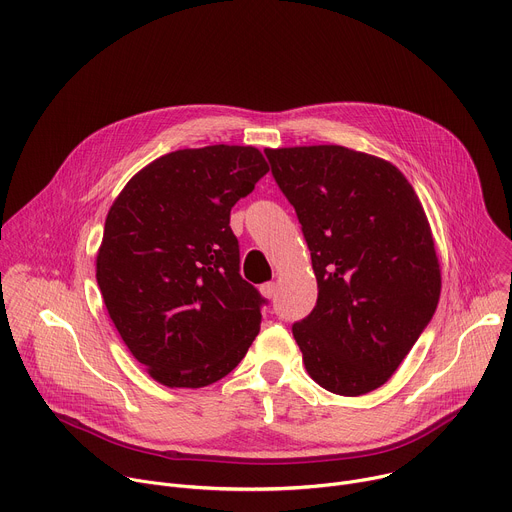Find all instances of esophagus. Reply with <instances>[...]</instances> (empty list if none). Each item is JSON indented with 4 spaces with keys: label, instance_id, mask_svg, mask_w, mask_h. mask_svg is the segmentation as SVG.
Masks as SVG:
<instances>
[{
    "label": "esophagus",
    "instance_id": "obj_1",
    "mask_svg": "<svg viewBox=\"0 0 512 512\" xmlns=\"http://www.w3.org/2000/svg\"><path fill=\"white\" fill-rule=\"evenodd\" d=\"M259 291H261V296H263V298L271 300V298L275 296V291H277V285H275V283H263V285L259 287Z\"/></svg>",
    "mask_w": 512,
    "mask_h": 512
}]
</instances>
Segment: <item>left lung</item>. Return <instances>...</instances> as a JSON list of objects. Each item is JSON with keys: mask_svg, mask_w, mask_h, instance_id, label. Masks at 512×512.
Segmentation results:
<instances>
[{"mask_svg": "<svg viewBox=\"0 0 512 512\" xmlns=\"http://www.w3.org/2000/svg\"><path fill=\"white\" fill-rule=\"evenodd\" d=\"M296 208L318 302L294 324L308 375L358 397L385 385L429 324L442 291L425 210L397 166L344 145L265 150Z\"/></svg>", "mask_w": 512, "mask_h": 512, "instance_id": "1", "label": "left lung"}]
</instances>
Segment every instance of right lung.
<instances>
[{"label": "right lung", "instance_id": "right-lung-1", "mask_svg": "<svg viewBox=\"0 0 512 512\" xmlns=\"http://www.w3.org/2000/svg\"><path fill=\"white\" fill-rule=\"evenodd\" d=\"M269 172L253 145H206L139 170L111 204L97 283L121 340L170 389L227 377L259 334L231 208Z\"/></svg>", "mask_w": 512, "mask_h": 512}]
</instances>
